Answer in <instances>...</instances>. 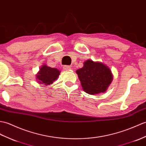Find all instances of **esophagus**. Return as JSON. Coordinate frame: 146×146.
<instances>
[{
    "label": "esophagus",
    "instance_id": "esophagus-1",
    "mask_svg": "<svg viewBox=\"0 0 146 146\" xmlns=\"http://www.w3.org/2000/svg\"><path fill=\"white\" fill-rule=\"evenodd\" d=\"M63 69L65 70H70L71 69V67L70 66L65 65V66H63Z\"/></svg>",
    "mask_w": 146,
    "mask_h": 146
}]
</instances>
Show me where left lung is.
Returning <instances> with one entry per match:
<instances>
[{"label": "left lung", "mask_w": 146, "mask_h": 146, "mask_svg": "<svg viewBox=\"0 0 146 146\" xmlns=\"http://www.w3.org/2000/svg\"><path fill=\"white\" fill-rule=\"evenodd\" d=\"M76 72L83 90L92 95L104 92L113 80L109 68L103 63L90 60L86 61L84 66Z\"/></svg>", "instance_id": "1"}]
</instances>
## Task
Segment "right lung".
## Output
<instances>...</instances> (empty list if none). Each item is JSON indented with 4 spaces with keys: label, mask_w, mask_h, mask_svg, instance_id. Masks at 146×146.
I'll return each instance as SVG.
<instances>
[{
    "label": "right lung",
    "mask_w": 146,
    "mask_h": 146,
    "mask_svg": "<svg viewBox=\"0 0 146 146\" xmlns=\"http://www.w3.org/2000/svg\"><path fill=\"white\" fill-rule=\"evenodd\" d=\"M59 74L60 71L58 69L53 68L46 65H43L40 69V72L36 77L40 84L48 85L53 83V81L57 79Z\"/></svg>",
    "instance_id": "add662e5"
}]
</instances>
